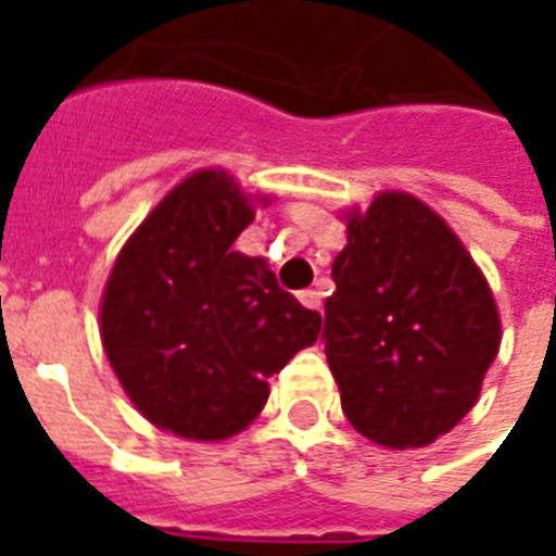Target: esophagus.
I'll return each mask as SVG.
<instances>
[{
	"instance_id": "1",
	"label": "esophagus",
	"mask_w": 556,
	"mask_h": 556,
	"mask_svg": "<svg viewBox=\"0 0 556 556\" xmlns=\"http://www.w3.org/2000/svg\"><path fill=\"white\" fill-rule=\"evenodd\" d=\"M299 301L307 309H321V292L318 290H301Z\"/></svg>"
}]
</instances>
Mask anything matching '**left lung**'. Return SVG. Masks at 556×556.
<instances>
[{
    "label": "left lung",
    "mask_w": 556,
    "mask_h": 556,
    "mask_svg": "<svg viewBox=\"0 0 556 556\" xmlns=\"http://www.w3.org/2000/svg\"><path fill=\"white\" fill-rule=\"evenodd\" d=\"M325 301V354L356 432L389 450L446 434L479 400L502 342L488 278L412 193L348 211Z\"/></svg>",
    "instance_id": "1"
}]
</instances>
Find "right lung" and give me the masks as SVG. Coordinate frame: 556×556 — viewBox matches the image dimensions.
Instances as JSON below:
<instances>
[{
    "instance_id": "right-lung-1",
    "label": "right lung",
    "mask_w": 556,
    "mask_h": 556,
    "mask_svg": "<svg viewBox=\"0 0 556 556\" xmlns=\"http://www.w3.org/2000/svg\"><path fill=\"white\" fill-rule=\"evenodd\" d=\"M255 205L226 170H197L115 257L101 342L132 406L188 441H226L269 397V377L321 330L264 257L231 243Z\"/></svg>"
}]
</instances>
